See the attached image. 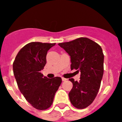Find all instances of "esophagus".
Instances as JSON below:
<instances>
[{
	"label": "esophagus",
	"instance_id": "obj_1",
	"mask_svg": "<svg viewBox=\"0 0 122 122\" xmlns=\"http://www.w3.org/2000/svg\"><path fill=\"white\" fill-rule=\"evenodd\" d=\"M67 80V79H66V78H62V81H66Z\"/></svg>",
	"mask_w": 122,
	"mask_h": 122
}]
</instances>
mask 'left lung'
I'll return each instance as SVG.
<instances>
[{"mask_svg":"<svg viewBox=\"0 0 122 122\" xmlns=\"http://www.w3.org/2000/svg\"><path fill=\"white\" fill-rule=\"evenodd\" d=\"M58 45L70 56L71 70L81 71L79 82L69 79L73 84L69 93L70 102L76 108H85L94 101L101 87L104 60L102 48L97 43L85 37Z\"/></svg>","mask_w":122,"mask_h":122,"instance_id":"left-lung-1","label":"left lung"}]
</instances>
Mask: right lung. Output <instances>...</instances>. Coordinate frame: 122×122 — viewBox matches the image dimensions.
<instances>
[{
  "instance_id": "right-lung-1",
  "label": "right lung",
  "mask_w": 122,
  "mask_h": 122,
  "mask_svg": "<svg viewBox=\"0 0 122 122\" xmlns=\"http://www.w3.org/2000/svg\"><path fill=\"white\" fill-rule=\"evenodd\" d=\"M55 44L28 43L20 50L13 62L14 75L20 92L37 110H46L52 105L62 82L60 77L49 79L41 73L46 64L47 51Z\"/></svg>"
}]
</instances>
